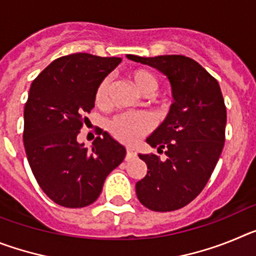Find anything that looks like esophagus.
I'll use <instances>...</instances> for the list:
<instances>
[{"mask_svg": "<svg viewBox=\"0 0 256 256\" xmlns=\"http://www.w3.org/2000/svg\"><path fill=\"white\" fill-rule=\"evenodd\" d=\"M136 156V151L133 150V148H126V160H130V158H134Z\"/></svg>", "mask_w": 256, "mask_h": 256, "instance_id": "34e87169", "label": "esophagus"}]
</instances>
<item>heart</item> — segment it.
Returning a JSON list of instances; mask_svg holds the SVG:
<instances>
[{
    "mask_svg": "<svg viewBox=\"0 0 256 256\" xmlns=\"http://www.w3.org/2000/svg\"><path fill=\"white\" fill-rule=\"evenodd\" d=\"M130 82L144 96H151L159 87V80L154 73L146 69H133L128 73ZM110 79H102L94 91V104L100 108L110 105ZM154 122L148 114H120L110 122L108 130L118 141L126 144H134L151 132Z\"/></svg>",
    "mask_w": 256,
    "mask_h": 256,
    "instance_id": "obj_1",
    "label": "heart"
}]
</instances>
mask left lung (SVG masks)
Masks as SVG:
<instances>
[{
	"label": "left lung",
	"mask_w": 256,
	"mask_h": 256,
	"mask_svg": "<svg viewBox=\"0 0 256 256\" xmlns=\"http://www.w3.org/2000/svg\"><path fill=\"white\" fill-rule=\"evenodd\" d=\"M128 58L156 68L168 76L174 102L148 144L162 152L138 155L148 174L136 183L140 202L154 212H173L198 198L212 177L226 141L227 110L219 83L183 55Z\"/></svg>",
	"instance_id": "1"
}]
</instances>
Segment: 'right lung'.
<instances>
[{
	"label": "right lung",
	"instance_id": "right-lung-1",
	"mask_svg": "<svg viewBox=\"0 0 256 256\" xmlns=\"http://www.w3.org/2000/svg\"><path fill=\"white\" fill-rule=\"evenodd\" d=\"M120 61L72 54L52 61L32 83L24 108V148L42 191L61 206L94 202L108 173L126 158V148L102 130L91 150L76 141L90 122L96 87Z\"/></svg>",
	"mask_w": 256,
	"mask_h": 256
}]
</instances>
